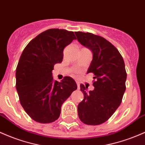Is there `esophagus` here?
Returning a JSON list of instances; mask_svg holds the SVG:
<instances>
[{"label": "esophagus", "instance_id": "obj_1", "mask_svg": "<svg viewBox=\"0 0 145 145\" xmlns=\"http://www.w3.org/2000/svg\"><path fill=\"white\" fill-rule=\"evenodd\" d=\"M76 84H77L78 88V89H80V82H79L78 81H76Z\"/></svg>", "mask_w": 145, "mask_h": 145}]
</instances>
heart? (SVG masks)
I'll list each match as a JSON object with an SVG mask.
<instances>
[{
  "instance_id": "obj_1",
  "label": "heart",
  "mask_w": 145,
  "mask_h": 145,
  "mask_svg": "<svg viewBox=\"0 0 145 145\" xmlns=\"http://www.w3.org/2000/svg\"><path fill=\"white\" fill-rule=\"evenodd\" d=\"M73 72H74V74H78V73H79V69H73Z\"/></svg>"
}]
</instances>
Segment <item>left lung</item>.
<instances>
[{
    "label": "left lung",
    "instance_id": "1",
    "mask_svg": "<svg viewBox=\"0 0 145 145\" xmlns=\"http://www.w3.org/2000/svg\"><path fill=\"white\" fill-rule=\"evenodd\" d=\"M81 44L91 49L93 60L87 74L93 73L94 89L87 91L80 85L84 99L78 105L80 120L88 125L104 123L120 106L126 89L127 72L122 56L110 42L102 36L75 32Z\"/></svg>",
    "mask_w": 145,
    "mask_h": 145
}]
</instances>
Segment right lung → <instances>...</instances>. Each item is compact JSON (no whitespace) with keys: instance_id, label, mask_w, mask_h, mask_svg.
<instances>
[{"instance_id":"right-lung-1","label":"right lung","mask_w":145,"mask_h":145,"mask_svg":"<svg viewBox=\"0 0 145 145\" xmlns=\"http://www.w3.org/2000/svg\"><path fill=\"white\" fill-rule=\"evenodd\" d=\"M74 39V31L49 29L31 40L20 56L16 88L24 110L35 121L56 120L63 103L77 89L73 78L54 81L52 73L54 65L63 61V49Z\"/></svg>"}]
</instances>
